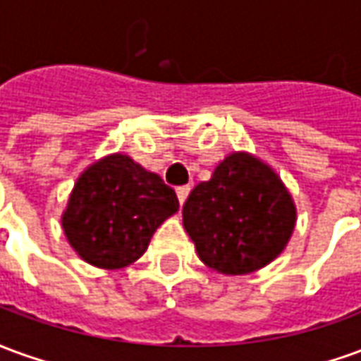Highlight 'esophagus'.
<instances>
[{
  "mask_svg": "<svg viewBox=\"0 0 361 361\" xmlns=\"http://www.w3.org/2000/svg\"><path fill=\"white\" fill-rule=\"evenodd\" d=\"M189 191H191V188H189V185H181V188L176 189V193H178V199H180V204L185 203V199H188Z\"/></svg>",
  "mask_w": 361,
  "mask_h": 361,
  "instance_id": "34e87169",
  "label": "esophagus"
}]
</instances>
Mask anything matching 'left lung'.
<instances>
[{
	"instance_id": "1",
	"label": "left lung",
	"mask_w": 361,
	"mask_h": 361,
	"mask_svg": "<svg viewBox=\"0 0 361 361\" xmlns=\"http://www.w3.org/2000/svg\"><path fill=\"white\" fill-rule=\"evenodd\" d=\"M183 228L204 265L238 276L263 269L284 251L295 204L271 166L251 152H230L197 183L183 204Z\"/></svg>"
}]
</instances>
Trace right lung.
I'll list each match as a JSON object with an SVG mask.
<instances>
[{"instance_id":"add662e5","label":"right lung","mask_w":361,"mask_h":361,"mask_svg":"<svg viewBox=\"0 0 361 361\" xmlns=\"http://www.w3.org/2000/svg\"><path fill=\"white\" fill-rule=\"evenodd\" d=\"M178 209L176 191L158 173L114 152L77 178L61 228L82 261L116 271L141 257L157 228Z\"/></svg>"}]
</instances>
